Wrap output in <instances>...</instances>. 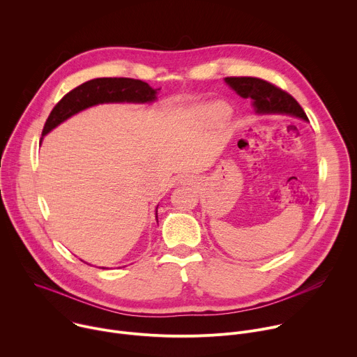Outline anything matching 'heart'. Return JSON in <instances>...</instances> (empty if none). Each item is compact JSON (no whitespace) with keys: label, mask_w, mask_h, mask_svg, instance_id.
<instances>
[{"label":"heart","mask_w":357,"mask_h":357,"mask_svg":"<svg viewBox=\"0 0 357 357\" xmlns=\"http://www.w3.org/2000/svg\"><path fill=\"white\" fill-rule=\"evenodd\" d=\"M200 113L205 116L209 121H222L229 116V107L223 103H212L209 106H203Z\"/></svg>","instance_id":"heart-1"}]
</instances>
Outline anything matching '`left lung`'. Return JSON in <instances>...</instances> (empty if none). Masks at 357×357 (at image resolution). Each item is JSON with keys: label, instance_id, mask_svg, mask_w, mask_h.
I'll return each instance as SVG.
<instances>
[{"label": "left lung", "instance_id": "left-lung-1", "mask_svg": "<svg viewBox=\"0 0 357 357\" xmlns=\"http://www.w3.org/2000/svg\"><path fill=\"white\" fill-rule=\"evenodd\" d=\"M225 82L243 98H251L259 114H288L308 121L298 101L285 90L259 77H226Z\"/></svg>", "mask_w": 357, "mask_h": 357}]
</instances>
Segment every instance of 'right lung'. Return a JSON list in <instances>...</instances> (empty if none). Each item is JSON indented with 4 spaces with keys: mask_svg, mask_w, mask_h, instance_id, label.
<instances>
[{
    "mask_svg": "<svg viewBox=\"0 0 357 357\" xmlns=\"http://www.w3.org/2000/svg\"><path fill=\"white\" fill-rule=\"evenodd\" d=\"M158 90L161 89H154L142 80L130 77H98L89 80L61 98L43 126L42 137L84 109L101 103H151L157 98ZM155 215L158 220V211H155Z\"/></svg>",
    "mask_w": 357,
    "mask_h": 357,
    "instance_id": "add662e5",
    "label": "right lung"
}]
</instances>
